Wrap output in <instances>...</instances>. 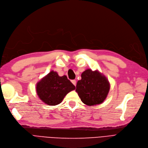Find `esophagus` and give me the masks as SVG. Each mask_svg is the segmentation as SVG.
<instances>
[{"mask_svg":"<svg viewBox=\"0 0 148 148\" xmlns=\"http://www.w3.org/2000/svg\"><path fill=\"white\" fill-rule=\"evenodd\" d=\"M71 82H72L74 86H76V80H75V79L72 80V81H71Z\"/></svg>","mask_w":148,"mask_h":148,"instance_id":"1","label":"esophagus"}]
</instances>
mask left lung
<instances>
[{
	"mask_svg": "<svg viewBox=\"0 0 148 148\" xmlns=\"http://www.w3.org/2000/svg\"><path fill=\"white\" fill-rule=\"evenodd\" d=\"M110 84L106 76L98 70L87 69L76 84V92L84 104L92 106L102 103L107 97Z\"/></svg>",
	"mask_w": 148,
	"mask_h": 148,
	"instance_id": "obj_1",
	"label": "left lung"
}]
</instances>
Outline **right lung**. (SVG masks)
<instances>
[{
  "mask_svg": "<svg viewBox=\"0 0 148 148\" xmlns=\"http://www.w3.org/2000/svg\"><path fill=\"white\" fill-rule=\"evenodd\" d=\"M75 89V86L66 75L60 76L53 70L36 84L38 97L44 103L50 106L61 103L65 96Z\"/></svg>",
  "mask_w": 148,
  "mask_h": 148,
  "instance_id": "1",
  "label": "right lung"
}]
</instances>
